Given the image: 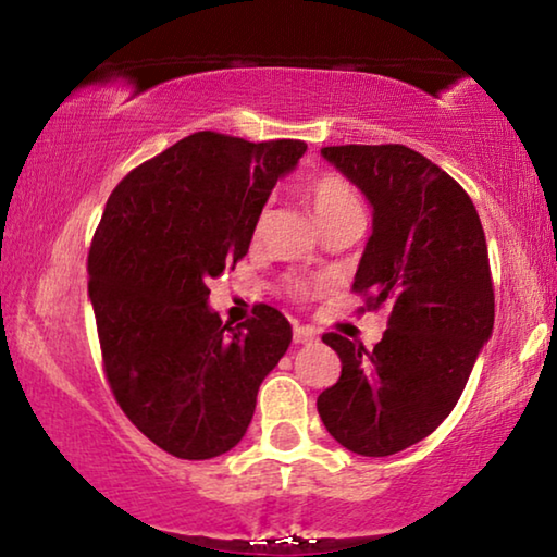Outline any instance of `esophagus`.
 Returning <instances> with one entry per match:
<instances>
[{"instance_id":"34e87169","label":"esophagus","mask_w":557,"mask_h":557,"mask_svg":"<svg viewBox=\"0 0 557 557\" xmlns=\"http://www.w3.org/2000/svg\"><path fill=\"white\" fill-rule=\"evenodd\" d=\"M294 342L296 345H311V342H317V332L311 326H294Z\"/></svg>"}]
</instances>
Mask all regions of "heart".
Returning <instances> with one entry per match:
<instances>
[{
    "label": "heart",
    "mask_w": 557,
    "mask_h": 557,
    "mask_svg": "<svg viewBox=\"0 0 557 557\" xmlns=\"http://www.w3.org/2000/svg\"><path fill=\"white\" fill-rule=\"evenodd\" d=\"M307 197L322 227L345 215H352V212H362L360 197H357L355 189L349 187L345 180L337 177V174H322V177L311 180L307 185ZM263 225L265 215L258 218L256 233H261Z\"/></svg>",
    "instance_id": "obj_1"
}]
</instances>
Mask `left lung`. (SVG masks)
I'll return each instance as SVG.
<instances>
[{"label": "left lung", "instance_id": "8db88e82", "mask_svg": "<svg viewBox=\"0 0 557 557\" xmlns=\"http://www.w3.org/2000/svg\"><path fill=\"white\" fill-rule=\"evenodd\" d=\"M322 157L372 208L355 292H370L372 309L391 304L393 311L372 352L324 334L342 375L319 395L317 410L347 451L391 456L451 413L492 337L482 220L456 180L403 144L324 147Z\"/></svg>", "mask_w": 557, "mask_h": 557}]
</instances>
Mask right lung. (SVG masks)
Segmentation results:
<instances>
[{
  "mask_svg": "<svg viewBox=\"0 0 557 557\" xmlns=\"http://www.w3.org/2000/svg\"><path fill=\"white\" fill-rule=\"evenodd\" d=\"M307 144L197 132L128 172L88 253L106 375L136 429L202 461L246 436L258 387L292 345V324L258 304L240 326L210 309L208 281L248 253L271 189Z\"/></svg>",
  "mask_w": 557,
  "mask_h": 557,
  "instance_id": "1",
  "label": "right lung"
}]
</instances>
